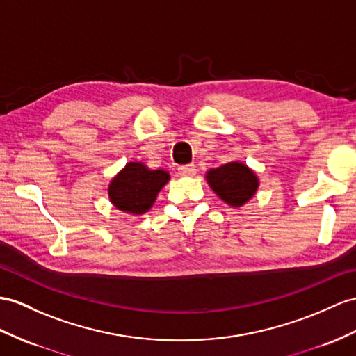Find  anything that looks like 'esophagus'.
Segmentation results:
<instances>
[{"instance_id": "34e87169", "label": "esophagus", "mask_w": 356, "mask_h": 356, "mask_svg": "<svg viewBox=\"0 0 356 356\" xmlns=\"http://www.w3.org/2000/svg\"><path fill=\"white\" fill-rule=\"evenodd\" d=\"M178 172H179V175H183V177H193L196 173V166L193 163L183 164V166L178 168Z\"/></svg>"}]
</instances>
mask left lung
Listing matches in <instances>:
<instances>
[{"label": "left lung", "mask_w": 356, "mask_h": 356, "mask_svg": "<svg viewBox=\"0 0 356 356\" xmlns=\"http://www.w3.org/2000/svg\"><path fill=\"white\" fill-rule=\"evenodd\" d=\"M207 179L219 197L232 207H240L249 201L258 187L254 172L236 161L211 169L207 173Z\"/></svg>", "instance_id": "left-lung-1"}]
</instances>
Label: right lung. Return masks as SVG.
Masks as SVG:
<instances>
[{"label": "right lung", "mask_w": 356, "mask_h": 356, "mask_svg": "<svg viewBox=\"0 0 356 356\" xmlns=\"http://www.w3.org/2000/svg\"><path fill=\"white\" fill-rule=\"evenodd\" d=\"M168 181V172L149 170L142 163H128L125 169L113 178L108 195L119 210L143 214L149 210L155 196Z\"/></svg>", "instance_id": "add662e5"}]
</instances>
